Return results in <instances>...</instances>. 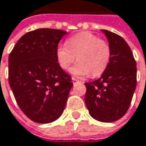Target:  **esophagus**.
Instances as JSON below:
<instances>
[{"mask_svg":"<svg viewBox=\"0 0 146 146\" xmlns=\"http://www.w3.org/2000/svg\"><path fill=\"white\" fill-rule=\"evenodd\" d=\"M72 81H73V84H76V83H78V82H79V81H78V79H77V78H72Z\"/></svg>","mask_w":146,"mask_h":146,"instance_id":"1","label":"esophagus"}]
</instances>
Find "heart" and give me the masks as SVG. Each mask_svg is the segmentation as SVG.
<instances>
[{
	"label": "heart",
	"instance_id": "b5f03b06",
	"mask_svg": "<svg viewBox=\"0 0 146 146\" xmlns=\"http://www.w3.org/2000/svg\"><path fill=\"white\" fill-rule=\"evenodd\" d=\"M56 59L62 69H68L77 60L78 62L70 68V73L75 77L90 74L94 77L101 75L107 68L111 59L109 44L98 36L83 32L73 35L56 49Z\"/></svg>",
	"mask_w": 146,
	"mask_h": 146
}]
</instances>
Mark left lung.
Listing matches in <instances>:
<instances>
[{"mask_svg":"<svg viewBox=\"0 0 146 146\" xmlns=\"http://www.w3.org/2000/svg\"><path fill=\"white\" fill-rule=\"evenodd\" d=\"M111 48V59L102 76L85 83L84 102L90 116L97 121L111 123L127 112L136 88L137 68L133 52L119 35L102 29Z\"/></svg>","mask_w":146,"mask_h":146,"instance_id":"1","label":"left lung"}]
</instances>
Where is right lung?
<instances>
[{"mask_svg":"<svg viewBox=\"0 0 146 146\" xmlns=\"http://www.w3.org/2000/svg\"><path fill=\"white\" fill-rule=\"evenodd\" d=\"M68 33L38 29L23 35L8 58V80L23 112L38 123L56 121L62 114L73 87L60 67L56 49Z\"/></svg>","mask_w":146,"mask_h":146,"instance_id":"right-lung-1","label":"right lung"}]
</instances>
